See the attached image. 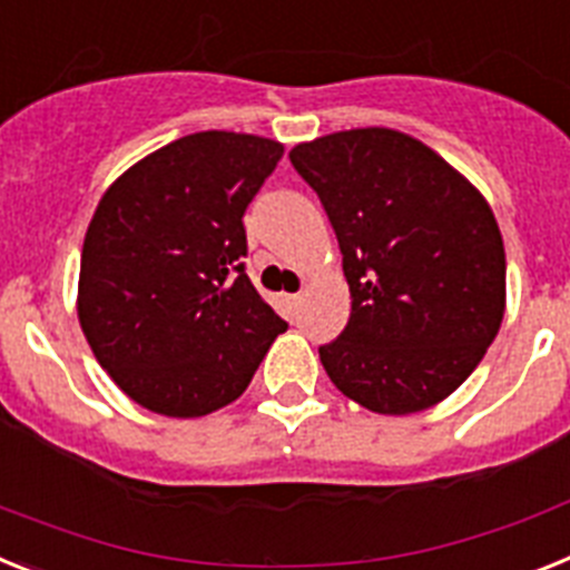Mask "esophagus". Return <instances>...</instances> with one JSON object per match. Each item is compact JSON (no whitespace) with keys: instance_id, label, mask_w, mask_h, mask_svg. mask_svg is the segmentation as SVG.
Segmentation results:
<instances>
[{"instance_id":"34e87169","label":"esophagus","mask_w":570,"mask_h":570,"mask_svg":"<svg viewBox=\"0 0 570 570\" xmlns=\"http://www.w3.org/2000/svg\"><path fill=\"white\" fill-rule=\"evenodd\" d=\"M286 301H289V306H295V309H298L301 301H304V295H301V292H298V295H289V298H286Z\"/></svg>"}]
</instances>
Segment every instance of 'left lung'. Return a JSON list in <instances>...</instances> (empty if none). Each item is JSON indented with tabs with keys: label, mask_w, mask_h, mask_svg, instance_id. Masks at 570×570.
<instances>
[{
	"label": "left lung",
	"mask_w": 570,
	"mask_h": 570,
	"mask_svg": "<svg viewBox=\"0 0 570 570\" xmlns=\"http://www.w3.org/2000/svg\"><path fill=\"white\" fill-rule=\"evenodd\" d=\"M289 160L321 197L353 295L344 333L318 346L330 381L384 415L448 399L504 315V246L488 200L393 128L298 142Z\"/></svg>",
	"instance_id": "left-lung-1"
}]
</instances>
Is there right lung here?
Returning a JSON list of instances; mask_svg holds the SVG:
<instances>
[{
	"instance_id": "1",
	"label": "right lung",
	"mask_w": 570,
	"mask_h": 570,
	"mask_svg": "<svg viewBox=\"0 0 570 570\" xmlns=\"http://www.w3.org/2000/svg\"><path fill=\"white\" fill-rule=\"evenodd\" d=\"M281 155L266 137L197 131L102 195L77 315L100 367L140 407L171 419L226 407L286 330L244 269V212Z\"/></svg>"
}]
</instances>
